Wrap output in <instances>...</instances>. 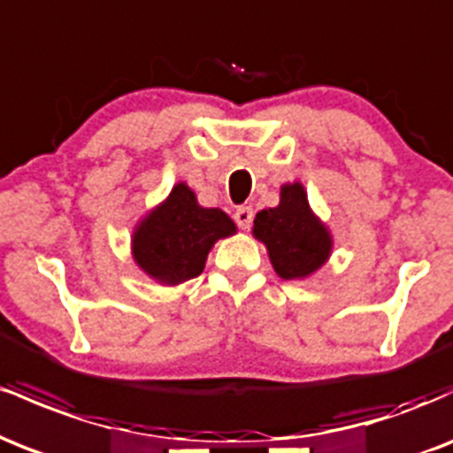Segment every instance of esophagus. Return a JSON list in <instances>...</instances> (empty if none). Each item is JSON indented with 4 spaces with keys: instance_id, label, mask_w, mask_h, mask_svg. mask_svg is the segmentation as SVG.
I'll list each match as a JSON object with an SVG mask.
<instances>
[{
    "instance_id": "1",
    "label": "esophagus",
    "mask_w": 453,
    "mask_h": 453,
    "mask_svg": "<svg viewBox=\"0 0 453 453\" xmlns=\"http://www.w3.org/2000/svg\"><path fill=\"white\" fill-rule=\"evenodd\" d=\"M234 221L238 223V227H241V230H247L253 221L251 206H241V209H236V212H234Z\"/></svg>"
}]
</instances>
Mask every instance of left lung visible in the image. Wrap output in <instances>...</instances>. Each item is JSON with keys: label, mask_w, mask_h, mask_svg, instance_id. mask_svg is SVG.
Here are the masks:
<instances>
[{"label": "left lung", "mask_w": 453, "mask_h": 453, "mask_svg": "<svg viewBox=\"0 0 453 453\" xmlns=\"http://www.w3.org/2000/svg\"><path fill=\"white\" fill-rule=\"evenodd\" d=\"M253 236L266 247L274 273L285 280L306 279L330 259L332 234L315 215L300 180L280 185L279 204L259 211Z\"/></svg>", "instance_id": "obj_1"}]
</instances>
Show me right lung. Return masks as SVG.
I'll return each instance as SVG.
<instances>
[{
    "instance_id": "obj_1",
    "label": "right lung",
    "mask_w": 453,
    "mask_h": 453,
    "mask_svg": "<svg viewBox=\"0 0 453 453\" xmlns=\"http://www.w3.org/2000/svg\"><path fill=\"white\" fill-rule=\"evenodd\" d=\"M232 234L236 223L226 212L204 209L189 185L176 183L134 227L132 257L150 279L174 288L202 274L212 244Z\"/></svg>"
}]
</instances>
